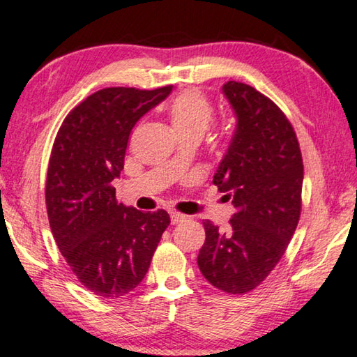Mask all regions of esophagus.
Returning <instances> with one entry per match:
<instances>
[{"label": "esophagus", "mask_w": 357, "mask_h": 357, "mask_svg": "<svg viewBox=\"0 0 357 357\" xmlns=\"http://www.w3.org/2000/svg\"><path fill=\"white\" fill-rule=\"evenodd\" d=\"M185 220V215L178 213V212H171V223L172 225H178L180 221Z\"/></svg>", "instance_id": "obj_1"}]
</instances>
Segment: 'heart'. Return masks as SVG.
Listing matches in <instances>:
<instances>
[{
  "label": "heart",
  "mask_w": 357,
  "mask_h": 357,
  "mask_svg": "<svg viewBox=\"0 0 357 357\" xmlns=\"http://www.w3.org/2000/svg\"><path fill=\"white\" fill-rule=\"evenodd\" d=\"M169 120L177 134L196 132L202 134L213 121V104L196 89H186L175 96L167 107Z\"/></svg>",
  "instance_id": "obj_1"
}]
</instances>
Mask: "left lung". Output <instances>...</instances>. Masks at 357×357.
<instances>
[{"label": "left lung", "mask_w": 357, "mask_h": 357, "mask_svg": "<svg viewBox=\"0 0 357 357\" xmlns=\"http://www.w3.org/2000/svg\"><path fill=\"white\" fill-rule=\"evenodd\" d=\"M223 93L237 126L213 183L236 213L225 232L204 221L197 266L215 288L241 296L264 282L288 248L301 217L303 162L294 128L272 99L236 80Z\"/></svg>", "instance_id": "1"}]
</instances>
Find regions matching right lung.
Instances as JSON below:
<instances>
[{
	"label": "right lung",
	"mask_w": 357,
	"mask_h": 357,
	"mask_svg": "<svg viewBox=\"0 0 357 357\" xmlns=\"http://www.w3.org/2000/svg\"><path fill=\"white\" fill-rule=\"evenodd\" d=\"M171 91L172 85L93 93L68 114L52 149L45 182L52 234L79 282L106 299L142 282L171 223L162 208L140 212L119 204L112 186L134 125Z\"/></svg>",
	"instance_id": "add662e5"
}]
</instances>
